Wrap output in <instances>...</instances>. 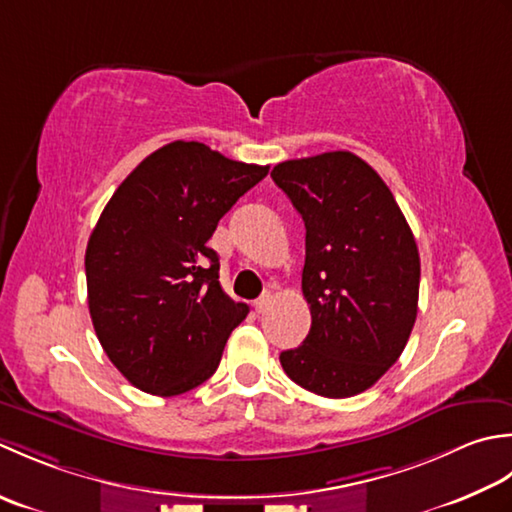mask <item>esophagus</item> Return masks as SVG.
Returning a JSON list of instances; mask_svg holds the SVG:
<instances>
[{
  "label": "esophagus",
  "instance_id": "obj_1",
  "mask_svg": "<svg viewBox=\"0 0 512 512\" xmlns=\"http://www.w3.org/2000/svg\"><path fill=\"white\" fill-rule=\"evenodd\" d=\"M269 305H271V294H269V291H265L263 296L254 300V309L258 311V314H265V311L269 309Z\"/></svg>",
  "mask_w": 512,
  "mask_h": 512
}]
</instances>
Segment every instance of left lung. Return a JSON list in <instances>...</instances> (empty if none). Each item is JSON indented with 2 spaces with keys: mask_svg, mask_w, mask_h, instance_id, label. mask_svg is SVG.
<instances>
[{
  "mask_svg": "<svg viewBox=\"0 0 512 512\" xmlns=\"http://www.w3.org/2000/svg\"><path fill=\"white\" fill-rule=\"evenodd\" d=\"M305 221L302 294L311 329L280 353L285 373L322 398L373 387L409 342L420 254L391 190L351 152L283 161L271 170Z\"/></svg>",
  "mask_w": 512,
  "mask_h": 512,
  "instance_id": "1",
  "label": "left lung"
}]
</instances>
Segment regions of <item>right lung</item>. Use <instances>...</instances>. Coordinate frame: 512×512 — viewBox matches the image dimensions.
Returning <instances> with one entry per match:
<instances>
[{"mask_svg":"<svg viewBox=\"0 0 512 512\" xmlns=\"http://www.w3.org/2000/svg\"><path fill=\"white\" fill-rule=\"evenodd\" d=\"M267 172L205 143L174 141L145 156L101 212L86 249L90 318L137 389L170 398L218 369L249 307L223 291L207 241Z\"/></svg>","mask_w":512,"mask_h":512,"instance_id":"obj_1","label":"right lung"}]
</instances>
